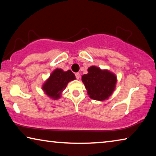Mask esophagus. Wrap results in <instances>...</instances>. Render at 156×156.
<instances>
[{
  "mask_svg": "<svg viewBox=\"0 0 156 156\" xmlns=\"http://www.w3.org/2000/svg\"><path fill=\"white\" fill-rule=\"evenodd\" d=\"M76 79H79L80 78V73H76Z\"/></svg>",
  "mask_w": 156,
  "mask_h": 156,
  "instance_id": "esophagus-1",
  "label": "esophagus"
}]
</instances>
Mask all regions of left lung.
Wrapping results in <instances>:
<instances>
[{
  "mask_svg": "<svg viewBox=\"0 0 156 156\" xmlns=\"http://www.w3.org/2000/svg\"><path fill=\"white\" fill-rule=\"evenodd\" d=\"M82 80L91 99L102 101L108 99L115 87L116 76L108 70H102L96 66L88 69L87 74L82 76Z\"/></svg>",
  "mask_w": 156,
  "mask_h": 156,
  "instance_id": "left-lung-1",
  "label": "left lung"
}]
</instances>
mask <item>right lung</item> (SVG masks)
Wrapping results in <instances>:
<instances>
[{"label":"right lung","instance_id":"add662e5","mask_svg":"<svg viewBox=\"0 0 156 156\" xmlns=\"http://www.w3.org/2000/svg\"><path fill=\"white\" fill-rule=\"evenodd\" d=\"M76 79L71 70L64 72L61 69H56L43 85V90L47 96L57 100L60 98L62 91L66 88L69 82Z\"/></svg>","mask_w":156,"mask_h":156}]
</instances>
